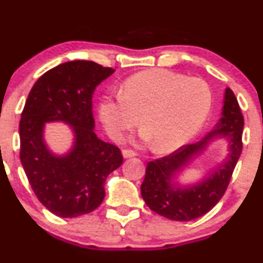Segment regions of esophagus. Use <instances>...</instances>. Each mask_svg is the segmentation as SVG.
<instances>
[{"label":"esophagus","instance_id":"1","mask_svg":"<svg viewBox=\"0 0 263 263\" xmlns=\"http://www.w3.org/2000/svg\"><path fill=\"white\" fill-rule=\"evenodd\" d=\"M122 156L123 158H132L137 156V153L132 149H122Z\"/></svg>","mask_w":263,"mask_h":263}]
</instances>
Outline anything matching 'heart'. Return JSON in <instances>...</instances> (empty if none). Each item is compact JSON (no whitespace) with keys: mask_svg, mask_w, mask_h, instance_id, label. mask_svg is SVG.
Masks as SVG:
<instances>
[{"mask_svg":"<svg viewBox=\"0 0 263 263\" xmlns=\"http://www.w3.org/2000/svg\"><path fill=\"white\" fill-rule=\"evenodd\" d=\"M212 91L203 80L154 68L123 82L121 96L99 103V118L115 140L135 127L140 118L142 137L154 149L172 152L200 131L210 114Z\"/></svg>","mask_w":263,"mask_h":263,"instance_id":"heart-1","label":"heart"}]
</instances>
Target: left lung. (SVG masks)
I'll use <instances>...</instances> for the list:
<instances>
[{
	"instance_id": "1",
	"label": "left lung",
	"mask_w": 263,
	"mask_h": 263,
	"mask_svg": "<svg viewBox=\"0 0 263 263\" xmlns=\"http://www.w3.org/2000/svg\"><path fill=\"white\" fill-rule=\"evenodd\" d=\"M243 116L233 90L224 93L222 118L208 135L197 143L185 144L169 156L147 164L145 176L141 185L142 197L148 207L160 216L178 222H189L204 216L226 194L234 167L242 151ZM223 137L230 142V154L226 162L214 170L202 182L183 186L171 179L214 138Z\"/></svg>"
}]
</instances>
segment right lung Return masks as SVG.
<instances>
[{"label":"right lung","instance_id":"right-lung-1","mask_svg":"<svg viewBox=\"0 0 263 263\" xmlns=\"http://www.w3.org/2000/svg\"><path fill=\"white\" fill-rule=\"evenodd\" d=\"M115 69L93 61H68L45 72L31 88L20 122L21 162L37 200L51 213L74 218L93 212L105 197V180L121 165L116 145L94 132L91 98ZM72 127L74 147L55 156L43 140L46 122Z\"/></svg>","mask_w":263,"mask_h":263}]
</instances>
